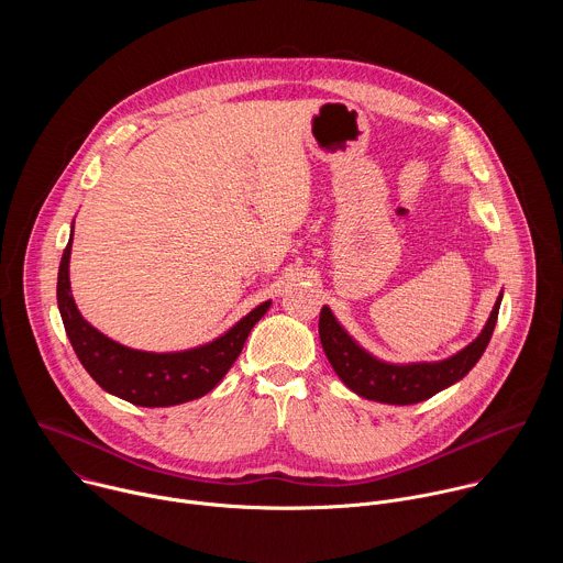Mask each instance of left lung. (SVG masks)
Wrapping results in <instances>:
<instances>
[{
	"mask_svg": "<svg viewBox=\"0 0 563 563\" xmlns=\"http://www.w3.org/2000/svg\"><path fill=\"white\" fill-rule=\"evenodd\" d=\"M501 294L481 334L450 358L434 363H385L363 350L339 323L332 309H320L318 334L339 378L358 396L389 406H412L461 380L486 352L501 307Z\"/></svg>",
	"mask_w": 563,
	"mask_h": 563,
	"instance_id": "8db88e82",
	"label": "left lung"
}]
</instances>
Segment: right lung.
Here are the masks:
<instances>
[{"label": "right lung", "mask_w": 563, "mask_h": 563, "mask_svg": "<svg viewBox=\"0 0 563 563\" xmlns=\"http://www.w3.org/2000/svg\"><path fill=\"white\" fill-rule=\"evenodd\" d=\"M70 245L73 229L57 274V307L66 336L79 363L104 391L140 408L180 406L211 391L229 372L238 354L243 352L250 332L272 305V300H265L240 318L222 336L200 347L163 354L131 350L98 332L79 313L68 280Z\"/></svg>", "instance_id": "obj_1"}]
</instances>
